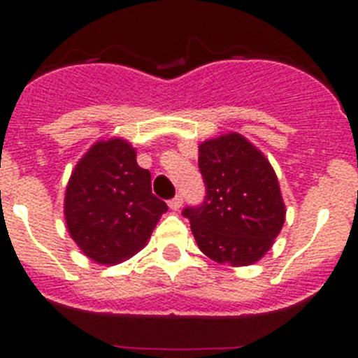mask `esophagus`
<instances>
[{
	"label": "esophagus",
	"mask_w": 358,
	"mask_h": 358,
	"mask_svg": "<svg viewBox=\"0 0 358 358\" xmlns=\"http://www.w3.org/2000/svg\"><path fill=\"white\" fill-rule=\"evenodd\" d=\"M169 206H170V210H173V211L179 210V208L182 206V199H181V195H176V197H173L172 201H169Z\"/></svg>",
	"instance_id": "obj_1"
}]
</instances>
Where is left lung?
<instances>
[{
  "instance_id": "8db88e82",
  "label": "left lung",
  "mask_w": 358,
  "mask_h": 358,
  "mask_svg": "<svg viewBox=\"0 0 358 358\" xmlns=\"http://www.w3.org/2000/svg\"><path fill=\"white\" fill-rule=\"evenodd\" d=\"M199 169L206 199L182 211L199 249L217 264H256L285 224V202L274 169L238 132L202 141Z\"/></svg>"
}]
</instances>
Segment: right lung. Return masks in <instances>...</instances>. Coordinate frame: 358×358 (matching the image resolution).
I'll use <instances>...</instances> for the list:
<instances>
[{
	"mask_svg": "<svg viewBox=\"0 0 358 358\" xmlns=\"http://www.w3.org/2000/svg\"><path fill=\"white\" fill-rule=\"evenodd\" d=\"M166 210L152 194L150 172L136 163V148L123 138L96 141L66 186V227L100 265L120 264L145 248Z\"/></svg>",
	"mask_w": 358,
	"mask_h": 358,
	"instance_id": "obj_1",
	"label": "right lung"
}]
</instances>
